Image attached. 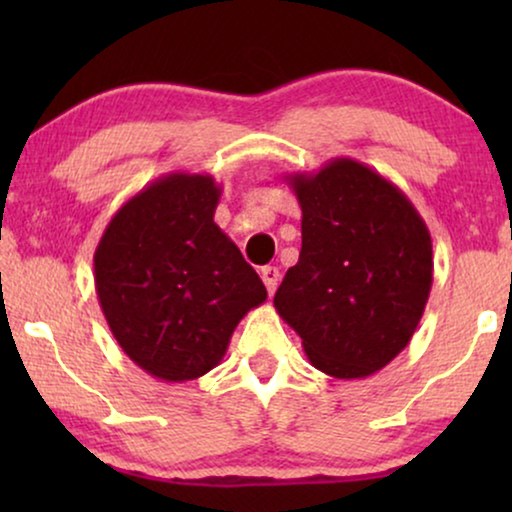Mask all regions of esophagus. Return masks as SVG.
Masks as SVG:
<instances>
[{"mask_svg":"<svg viewBox=\"0 0 512 512\" xmlns=\"http://www.w3.org/2000/svg\"><path fill=\"white\" fill-rule=\"evenodd\" d=\"M261 279H263L265 289H268V293L272 296V293H275V289H277V284H279V270L272 268V265H268V268L261 270Z\"/></svg>","mask_w":512,"mask_h":512,"instance_id":"34e87169","label":"esophagus"}]
</instances>
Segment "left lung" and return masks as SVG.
<instances>
[{
	"label": "left lung",
	"instance_id": "8db88e82",
	"mask_svg": "<svg viewBox=\"0 0 512 512\" xmlns=\"http://www.w3.org/2000/svg\"><path fill=\"white\" fill-rule=\"evenodd\" d=\"M303 249L275 293L307 359L338 380L394 361L417 331L433 282L429 228L401 188L352 158L284 177Z\"/></svg>",
	"mask_w": 512,
	"mask_h": 512
}]
</instances>
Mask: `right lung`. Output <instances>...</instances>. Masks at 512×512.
Wrapping results in <instances>:
<instances>
[{
	"instance_id": "add662e5",
	"label": "right lung",
	"mask_w": 512,
	"mask_h": 512,
	"mask_svg": "<svg viewBox=\"0 0 512 512\" xmlns=\"http://www.w3.org/2000/svg\"><path fill=\"white\" fill-rule=\"evenodd\" d=\"M219 198L209 174H165L111 216L95 249V291L111 333L163 382L219 366L244 314L268 298L214 223Z\"/></svg>"
}]
</instances>
